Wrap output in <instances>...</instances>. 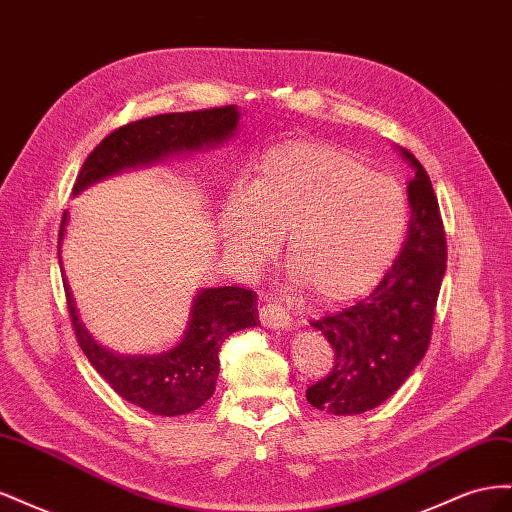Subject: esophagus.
<instances>
[{
  "instance_id": "esophagus-1",
  "label": "esophagus",
  "mask_w": 512,
  "mask_h": 512,
  "mask_svg": "<svg viewBox=\"0 0 512 512\" xmlns=\"http://www.w3.org/2000/svg\"><path fill=\"white\" fill-rule=\"evenodd\" d=\"M258 314H260V322L269 329H288L290 327V316L280 303H275V301L262 303Z\"/></svg>"
}]
</instances>
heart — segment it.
I'll use <instances>...</instances> for the list:
<instances>
[{
    "label": "heart",
    "instance_id": "obj_1",
    "mask_svg": "<svg viewBox=\"0 0 512 512\" xmlns=\"http://www.w3.org/2000/svg\"><path fill=\"white\" fill-rule=\"evenodd\" d=\"M410 222L399 181L342 147L288 141L254 166L245 192L226 198L220 235L241 267L267 262L286 235V269L318 305L352 301L391 269Z\"/></svg>",
    "mask_w": 512,
    "mask_h": 512
}]
</instances>
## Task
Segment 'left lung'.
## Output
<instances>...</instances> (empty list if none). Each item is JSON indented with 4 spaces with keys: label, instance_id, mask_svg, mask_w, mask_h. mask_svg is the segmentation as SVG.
Here are the masks:
<instances>
[{
    "label": "left lung",
    "instance_id": "1",
    "mask_svg": "<svg viewBox=\"0 0 512 512\" xmlns=\"http://www.w3.org/2000/svg\"><path fill=\"white\" fill-rule=\"evenodd\" d=\"M408 237L369 297L312 320L333 350L327 376L307 389L309 404L337 416L384 404L425 356L446 271V232L427 170L410 151Z\"/></svg>",
    "mask_w": 512,
    "mask_h": 512
}]
</instances>
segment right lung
<instances>
[{
    "label": "right lung",
    "mask_w": 512,
    "mask_h": 512,
    "mask_svg": "<svg viewBox=\"0 0 512 512\" xmlns=\"http://www.w3.org/2000/svg\"><path fill=\"white\" fill-rule=\"evenodd\" d=\"M237 106H215L190 113H166L130 121L104 136L89 153L74 181V194L89 183L123 168L156 162L168 153L198 149L232 136ZM68 215L59 228V247ZM72 329L81 350L117 395L151 414L177 416L200 408L213 395L220 374V348L239 329L256 327V292L239 286L200 290L190 327L173 350L156 356H117L94 342L76 316L72 292L64 280Z\"/></svg>",
    "instance_id": "1"
}]
</instances>
